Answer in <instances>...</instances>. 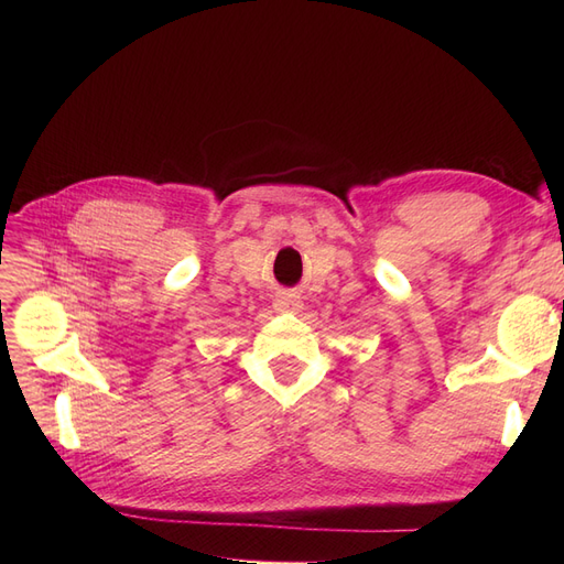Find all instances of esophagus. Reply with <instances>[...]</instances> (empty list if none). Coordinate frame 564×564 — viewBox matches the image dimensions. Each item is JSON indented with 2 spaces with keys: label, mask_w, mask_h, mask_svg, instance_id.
I'll return each instance as SVG.
<instances>
[{
  "label": "esophagus",
  "mask_w": 564,
  "mask_h": 564,
  "mask_svg": "<svg viewBox=\"0 0 564 564\" xmlns=\"http://www.w3.org/2000/svg\"><path fill=\"white\" fill-rule=\"evenodd\" d=\"M303 308V301L296 292H278L275 296V311L280 313H299Z\"/></svg>",
  "instance_id": "34e87169"
}]
</instances>
